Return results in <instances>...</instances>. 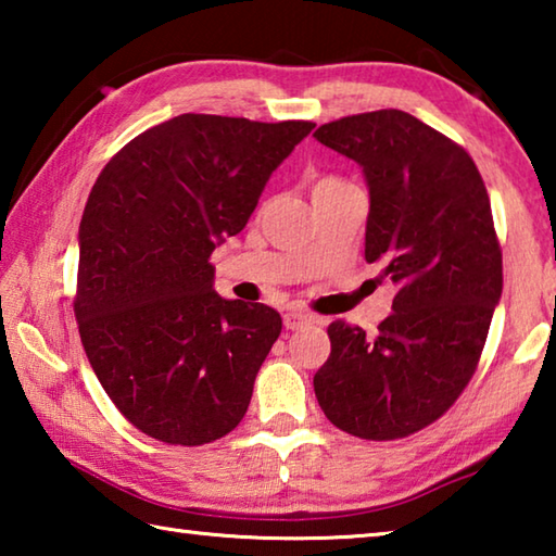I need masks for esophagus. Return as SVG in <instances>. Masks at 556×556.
Instances as JSON below:
<instances>
[{
    "mask_svg": "<svg viewBox=\"0 0 556 556\" xmlns=\"http://www.w3.org/2000/svg\"><path fill=\"white\" fill-rule=\"evenodd\" d=\"M312 321V316H308L306 312H301V308H289V312L285 314V328L287 331H294V328L304 326Z\"/></svg>",
    "mask_w": 556,
    "mask_h": 556,
    "instance_id": "1",
    "label": "esophagus"
}]
</instances>
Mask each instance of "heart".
Wrapping results in <instances>:
<instances>
[{
  "instance_id": "obj_1",
  "label": "heart",
  "mask_w": 556,
  "mask_h": 556,
  "mask_svg": "<svg viewBox=\"0 0 556 556\" xmlns=\"http://www.w3.org/2000/svg\"><path fill=\"white\" fill-rule=\"evenodd\" d=\"M345 188H353V184H348L345 178L341 176H318L314 186H312V195L314 199H321V195H331V193H338V191H345Z\"/></svg>"
}]
</instances>
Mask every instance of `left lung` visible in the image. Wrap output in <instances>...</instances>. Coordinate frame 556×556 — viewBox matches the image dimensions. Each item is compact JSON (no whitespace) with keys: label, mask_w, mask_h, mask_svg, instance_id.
<instances>
[{"label":"left lung","mask_w":556,"mask_h":556,"mask_svg":"<svg viewBox=\"0 0 556 556\" xmlns=\"http://www.w3.org/2000/svg\"><path fill=\"white\" fill-rule=\"evenodd\" d=\"M314 137L363 166L365 260L397 287L375 336L328 326L331 355L314 375L316 400L348 434L404 439L458 400L481 361L503 294L491 199L466 149L409 112L341 117Z\"/></svg>","instance_id":"obj_1"}]
</instances>
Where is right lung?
Listing matches in <instances>:
<instances>
[{
    "label": "right lung",
    "instance_id": "right-lung-1",
    "mask_svg": "<svg viewBox=\"0 0 556 556\" xmlns=\"http://www.w3.org/2000/svg\"><path fill=\"white\" fill-rule=\"evenodd\" d=\"M314 127L188 112L100 172L80 220L73 312L102 390L147 437L211 444L248 412L281 316L215 294L211 255Z\"/></svg>",
    "mask_w": 556,
    "mask_h": 556
}]
</instances>
